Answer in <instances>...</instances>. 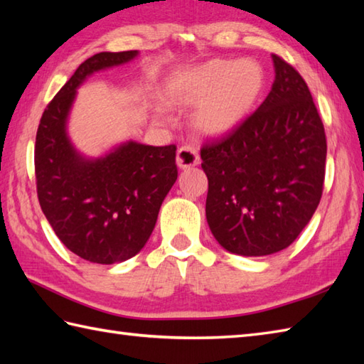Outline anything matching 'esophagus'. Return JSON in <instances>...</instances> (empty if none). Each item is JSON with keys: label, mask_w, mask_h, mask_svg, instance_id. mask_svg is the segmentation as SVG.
Wrapping results in <instances>:
<instances>
[{"label": "esophagus", "mask_w": 364, "mask_h": 364, "mask_svg": "<svg viewBox=\"0 0 364 364\" xmlns=\"http://www.w3.org/2000/svg\"><path fill=\"white\" fill-rule=\"evenodd\" d=\"M200 162V156L194 146L184 145L176 151V164L180 168H189L194 167Z\"/></svg>", "instance_id": "1"}]
</instances>
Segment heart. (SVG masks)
I'll use <instances>...</instances> for the list:
<instances>
[{"instance_id":"heart-1","label":"heart","mask_w":364,"mask_h":364,"mask_svg":"<svg viewBox=\"0 0 364 364\" xmlns=\"http://www.w3.org/2000/svg\"><path fill=\"white\" fill-rule=\"evenodd\" d=\"M266 72L257 59H213L180 73L164 97L170 105L197 106L196 128L206 136H223L249 117L264 92Z\"/></svg>"}]
</instances>
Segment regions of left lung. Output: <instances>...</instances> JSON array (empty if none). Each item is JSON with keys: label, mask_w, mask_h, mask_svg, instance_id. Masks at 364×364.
I'll list each match as a JSON object with an SVG mask.
<instances>
[{"label": "left lung", "mask_w": 364, "mask_h": 364, "mask_svg": "<svg viewBox=\"0 0 364 364\" xmlns=\"http://www.w3.org/2000/svg\"><path fill=\"white\" fill-rule=\"evenodd\" d=\"M264 102L225 137L206 142V220L223 249L264 257L296 241L318 208L326 176L322 120L299 72L272 54Z\"/></svg>", "instance_id": "obj_1"}]
</instances>
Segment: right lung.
Returning <instances> with one entry per match:
<instances>
[{
    "label": "right lung",
    "mask_w": 364,
    "mask_h": 364,
    "mask_svg": "<svg viewBox=\"0 0 364 364\" xmlns=\"http://www.w3.org/2000/svg\"><path fill=\"white\" fill-rule=\"evenodd\" d=\"M139 51H103L84 60L42 114L36 136L37 196L46 220L68 250L97 264L133 258L156 225L176 181V146L128 141L86 158L67 134L76 89L87 76L133 60Z\"/></svg>",
    "instance_id": "obj_1"
}]
</instances>
